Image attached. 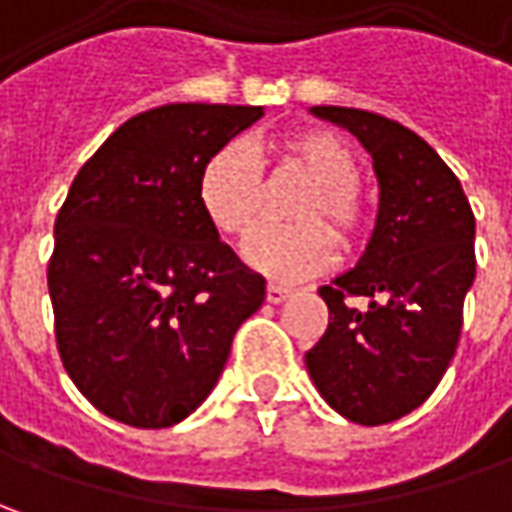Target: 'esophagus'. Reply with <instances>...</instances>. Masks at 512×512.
Segmentation results:
<instances>
[{"label":"esophagus","mask_w":512,"mask_h":512,"mask_svg":"<svg viewBox=\"0 0 512 512\" xmlns=\"http://www.w3.org/2000/svg\"><path fill=\"white\" fill-rule=\"evenodd\" d=\"M287 296H290V290H287V287L273 285V282L267 285V302H270V305H279V302H285Z\"/></svg>","instance_id":"obj_1"}]
</instances>
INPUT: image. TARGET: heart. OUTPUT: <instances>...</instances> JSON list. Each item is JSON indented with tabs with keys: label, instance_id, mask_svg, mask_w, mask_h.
Instances as JSON below:
<instances>
[{
	"label": "heart",
	"instance_id": "b5f03b06",
	"mask_svg": "<svg viewBox=\"0 0 512 512\" xmlns=\"http://www.w3.org/2000/svg\"><path fill=\"white\" fill-rule=\"evenodd\" d=\"M359 156L325 128L285 133L273 145V182L299 179L305 190L287 207L296 225L267 227L245 256L256 270L276 282H299L322 273L342 247H359L370 230V207L359 190ZM199 202L210 225L230 239H247L262 225L267 187L259 162L245 145L216 150L199 176Z\"/></svg>",
	"mask_w": 512,
	"mask_h": 512
}]
</instances>
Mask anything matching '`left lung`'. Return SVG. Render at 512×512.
Wrapping results in <instances>:
<instances>
[{
	"mask_svg": "<svg viewBox=\"0 0 512 512\" xmlns=\"http://www.w3.org/2000/svg\"><path fill=\"white\" fill-rule=\"evenodd\" d=\"M313 113L362 139L382 196L359 265L319 287L330 322L305 364L336 413L376 427L416 410L459 347L476 279V216L456 173L419 133L370 110Z\"/></svg>",
	"mask_w": 512,
	"mask_h": 512,
	"instance_id": "obj_1",
	"label": "left lung"
}]
</instances>
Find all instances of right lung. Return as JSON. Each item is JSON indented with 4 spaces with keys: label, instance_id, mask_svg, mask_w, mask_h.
Instances as JSON below:
<instances>
[{
    "label": "right lung",
    "instance_id": "1",
    "mask_svg": "<svg viewBox=\"0 0 512 512\" xmlns=\"http://www.w3.org/2000/svg\"><path fill=\"white\" fill-rule=\"evenodd\" d=\"M262 119L256 105L145 110L76 173L48 265L53 330L79 393L116 422L162 430L219 382L265 279L199 202L207 159Z\"/></svg>",
    "mask_w": 512,
    "mask_h": 512
}]
</instances>
